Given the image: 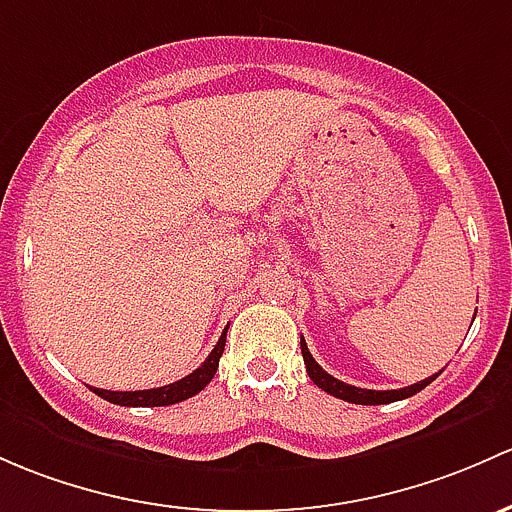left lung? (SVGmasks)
Segmentation results:
<instances>
[{"label": "left lung", "instance_id": "obj_1", "mask_svg": "<svg viewBox=\"0 0 512 512\" xmlns=\"http://www.w3.org/2000/svg\"><path fill=\"white\" fill-rule=\"evenodd\" d=\"M473 316H476V314H473ZM301 355H304L306 373H309V378L314 380V385H319L321 390L328 392V395L338 397V400L353 402V405H387V402L405 400V397L417 395L419 390H424V387L432 383V380L439 378V373L429 375V378L419 380V383H414L410 387H400V390H365V387H353L348 383H341V380H336L333 375H328L326 370L321 368L319 363H316L314 355L309 353L304 338H301Z\"/></svg>", "mask_w": 512, "mask_h": 512}]
</instances>
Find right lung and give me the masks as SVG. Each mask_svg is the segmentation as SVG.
Listing matches in <instances>:
<instances>
[{"instance_id":"right-lung-1","label":"right lung","mask_w":512,"mask_h":512,"mask_svg":"<svg viewBox=\"0 0 512 512\" xmlns=\"http://www.w3.org/2000/svg\"><path fill=\"white\" fill-rule=\"evenodd\" d=\"M225 336H228V328H225L223 336L218 338V343H215L211 355L203 360L201 368H196L191 375L176 380V383L154 387V390H134V392H112V390L93 387V392L98 397H102V400L112 402V405H122V407H166V405H176V402H184L188 397L198 395V392L213 380L215 370H218V363H220V355L225 351Z\"/></svg>"}]
</instances>
